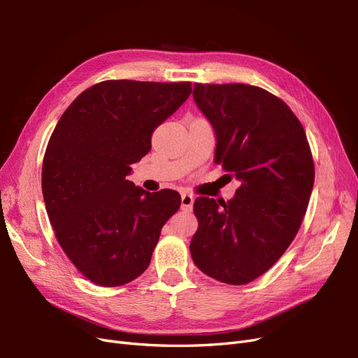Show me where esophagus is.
Listing matches in <instances>:
<instances>
[{
  "instance_id": "obj_1",
  "label": "esophagus",
  "mask_w": 358,
  "mask_h": 358,
  "mask_svg": "<svg viewBox=\"0 0 358 358\" xmlns=\"http://www.w3.org/2000/svg\"><path fill=\"white\" fill-rule=\"evenodd\" d=\"M193 203H194V197L189 193H182L181 194V209L190 212L193 209Z\"/></svg>"
}]
</instances>
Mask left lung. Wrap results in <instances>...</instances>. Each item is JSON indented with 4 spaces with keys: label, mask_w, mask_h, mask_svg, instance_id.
<instances>
[{
    "label": "left lung",
    "mask_w": 358,
    "mask_h": 358,
    "mask_svg": "<svg viewBox=\"0 0 358 358\" xmlns=\"http://www.w3.org/2000/svg\"><path fill=\"white\" fill-rule=\"evenodd\" d=\"M193 98L216 134L215 162L241 185L228 201L197 197L194 265L244 285L271 269L297 236L315 182L306 131L289 106L243 83H196Z\"/></svg>",
    "instance_id": "8db88e82"
}]
</instances>
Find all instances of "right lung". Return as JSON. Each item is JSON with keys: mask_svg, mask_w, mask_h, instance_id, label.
<instances>
[{"mask_svg": "<svg viewBox=\"0 0 358 358\" xmlns=\"http://www.w3.org/2000/svg\"><path fill=\"white\" fill-rule=\"evenodd\" d=\"M192 83L105 80L61 115L42 165V193L55 237L73 265L101 287H120L149 266L181 197L127 180L152 133L190 96Z\"/></svg>", "mask_w": 358, "mask_h": 358, "instance_id": "add662e5", "label": "right lung"}]
</instances>
